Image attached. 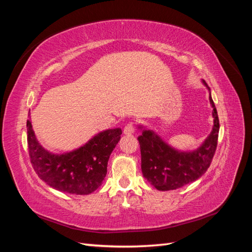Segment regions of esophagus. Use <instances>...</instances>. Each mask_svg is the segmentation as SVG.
I'll return each mask as SVG.
<instances>
[{
    "mask_svg": "<svg viewBox=\"0 0 252 252\" xmlns=\"http://www.w3.org/2000/svg\"><path fill=\"white\" fill-rule=\"evenodd\" d=\"M134 123L133 122H129L127 125L125 126V129H123V133H125L126 135H131L134 133Z\"/></svg>",
    "mask_w": 252,
    "mask_h": 252,
    "instance_id": "1",
    "label": "esophagus"
}]
</instances>
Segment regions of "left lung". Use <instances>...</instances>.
I'll use <instances>...</instances> for the list:
<instances>
[{
  "mask_svg": "<svg viewBox=\"0 0 252 252\" xmlns=\"http://www.w3.org/2000/svg\"><path fill=\"white\" fill-rule=\"evenodd\" d=\"M212 105L213 129L202 145L194 152L175 151L153 131L143 130L137 137L141 147L142 172L149 183L159 190H171L198 180L210 167L218 145L219 117L215 103Z\"/></svg>",
  "mask_w": 252,
  "mask_h": 252,
  "instance_id": "obj_1",
  "label": "left lung"
}]
</instances>
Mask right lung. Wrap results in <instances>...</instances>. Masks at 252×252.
Here are the masks:
<instances>
[{"label": "right lung", "mask_w": 252, "mask_h": 252, "mask_svg": "<svg viewBox=\"0 0 252 252\" xmlns=\"http://www.w3.org/2000/svg\"><path fill=\"white\" fill-rule=\"evenodd\" d=\"M121 134V129L106 130L76 151L55 155L40 145L31 121L27 120L29 157L35 173L47 185L68 194L89 195L98 189Z\"/></svg>", "instance_id": "1"}]
</instances>
